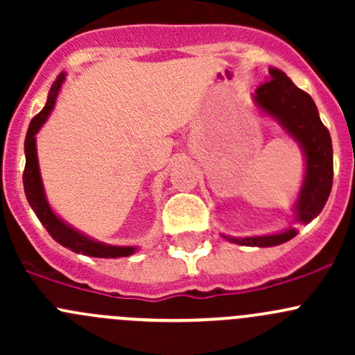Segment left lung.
Wrapping results in <instances>:
<instances>
[{
	"instance_id": "left-lung-1",
	"label": "left lung",
	"mask_w": 355,
	"mask_h": 355,
	"mask_svg": "<svg viewBox=\"0 0 355 355\" xmlns=\"http://www.w3.org/2000/svg\"><path fill=\"white\" fill-rule=\"evenodd\" d=\"M257 108L278 121L282 128L299 142L306 157V171L300 185L293 213L299 223H311L323 211L333 184V148L328 128L321 121L313 98L278 68H270V78L256 89ZM297 235V228L256 237H228L234 244L250 247H273L288 242Z\"/></svg>"
}]
</instances>
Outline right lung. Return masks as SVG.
<instances>
[{
    "instance_id": "obj_1",
    "label": "right lung",
    "mask_w": 355,
    "mask_h": 355,
    "mask_svg": "<svg viewBox=\"0 0 355 355\" xmlns=\"http://www.w3.org/2000/svg\"><path fill=\"white\" fill-rule=\"evenodd\" d=\"M63 80H65V73L60 75L56 82L53 84L51 91L48 94V101L46 106L32 118L31 125H28L27 137H25V170H24V191L25 198L28 204L34 209L35 216L39 218L48 234L55 239L58 244H62L67 249L73 250L77 254H84V256L91 257H127L137 250L134 245H108L103 242L94 241V239L87 237V235L80 234L75 230L73 227L65 223L55 211L49 206L48 199L44 194V185H42L41 171H39V161H37V149H35V134L39 128L44 125L48 116L51 114L53 108L56 105V98L62 89Z\"/></svg>"
}]
</instances>
